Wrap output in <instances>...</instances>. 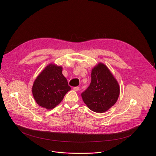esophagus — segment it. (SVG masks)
Returning a JSON list of instances; mask_svg holds the SVG:
<instances>
[{"instance_id":"34e87169","label":"esophagus","mask_w":156,"mask_h":156,"mask_svg":"<svg viewBox=\"0 0 156 156\" xmlns=\"http://www.w3.org/2000/svg\"><path fill=\"white\" fill-rule=\"evenodd\" d=\"M79 90H80V87L78 86H76V87H73V90L75 91H78Z\"/></svg>"}]
</instances>
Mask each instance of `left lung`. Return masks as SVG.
<instances>
[{
    "label": "left lung",
    "instance_id": "left-lung-1",
    "mask_svg": "<svg viewBox=\"0 0 156 156\" xmlns=\"http://www.w3.org/2000/svg\"><path fill=\"white\" fill-rule=\"evenodd\" d=\"M119 94L117 81L104 64L99 63L92 70L91 83L81 97L89 108L103 113L115 104Z\"/></svg>",
    "mask_w": 156,
    "mask_h": 156
}]
</instances>
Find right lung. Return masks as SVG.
<instances>
[{
	"instance_id": "add662e5",
	"label": "right lung",
	"mask_w": 156,
	"mask_h": 156,
	"mask_svg": "<svg viewBox=\"0 0 156 156\" xmlns=\"http://www.w3.org/2000/svg\"><path fill=\"white\" fill-rule=\"evenodd\" d=\"M62 72L61 66L50 64L38 75L32 92L39 105L47 109L54 108L71 90Z\"/></svg>"
}]
</instances>
